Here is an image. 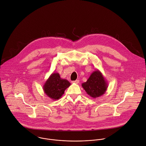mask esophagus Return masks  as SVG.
<instances>
[{
  "instance_id": "esophagus-1",
  "label": "esophagus",
  "mask_w": 146,
  "mask_h": 146,
  "mask_svg": "<svg viewBox=\"0 0 146 146\" xmlns=\"http://www.w3.org/2000/svg\"><path fill=\"white\" fill-rule=\"evenodd\" d=\"M72 83L78 84L79 83V80H75V81L72 82Z\"/></svg>"
}]
</instances>
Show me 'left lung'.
Listing matches in <instances>:
<instances>
[{"label": "left lung", "mask_w": 146, "mask_h": 146, "mask_svg": "<svg viewBox=\"0 0 146 146\" xmlns=\"http://www.w3.org/2000/svg\"><path fill=\"white\" fill-rule=\"evenodd\" d=\"M86 93L93 98L104 94L108 88V83L102 72L96 70L93 71L87 81L82 84Z\"/></svg>", "instance_id": "obj_1"}]
</instances>
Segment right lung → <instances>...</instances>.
<instances>
[{
	"instance_id": "1",
	"label": "right lung",
	"mask_w": 146,
	"mask_h": 146,
	"mask_svg": "<svg viewBox=\"0 0 146 146\" xmlns=\"http://www.w3.org/2000/svg\"><path fill=\"white\" fill-rule=\"evenodd\" d=\"M71 83L66 79H62L57 72L52 73L43 85L45 94L53 100H59L64 94V90Z\"/></svg>"
}]
</instances>
